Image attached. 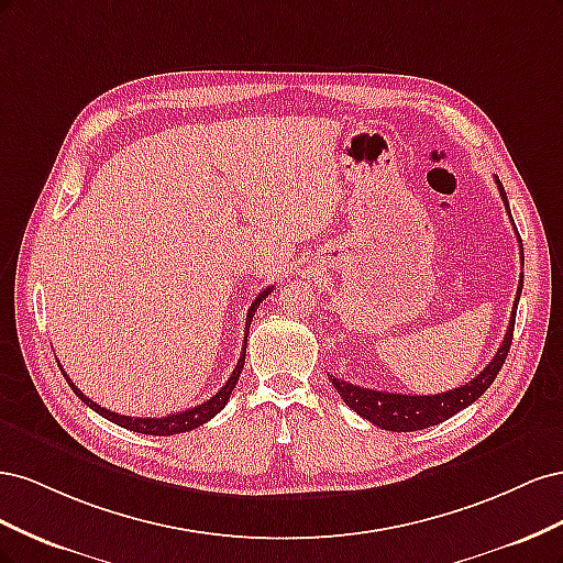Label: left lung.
Listing matches in <instances>:
<instances>
[{
    "label": "left lung",
    "instance_id": "left-lung-1",
    "mask_svg": "<svg viewBox=\"0 0 563 563\" xmlns=\"http://www.w3.org/2000/svg\"><path fill=\"white\" fill-rule=\"evenodd\" d=\"M500 197L505 201V209L509 213V203H507V195L503 190V183L496 178ZM512 218V213H509ZM519 249H521V265H523V246L519 240ZM521 286H523V275L519 279V288H517V298H515V308L521 296ZM515 317L517 310L509 317V327L505 331L503 345L498 347L496 356L488 362V366L474 376L470 383L460 385L451 391H439V395H395V391H380V389H366L360 385H352L347 380H340L335 376H331L333 387L338 389L340 399H343L354 413H360L362 418L371 420L373 424H378L383 430L389 432H416V430H424L432 428V424H439L449 420L451 416H455L457 411H463L470 404H474L479 399L484 391L490 387V383L496 380L498 371L505 364V356L509 352V345H512V335H515Z\"/></svg>",
    "mask_w": 563,
    "mask_h": 563
}]
</instances>
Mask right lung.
<instances>
[{"mask_svg": "<svg viewBox=\"0 0 563 563\" xmlns=\"http://www.w3.org/2000/svg\"><path fill=\"white\" fill-rule=\"evenodd\" d=\"M272 291H275V286H267L265 291L258 294V298H255V300L251 302V308H249V312H246V323H244L246 331H244L242 356H240V362H236L234 371L230 373L228 383H225L223 387H220L211 399H207V401L195 406V408H187V411L168 413V416H164V418H131V416H119V413L108 411V408H103V406H98L96 401H91L87 395H84L81 389L75 387V383H73L70 378H67V373H65L63 368H60V371H63V376H65L67 385H70V387L75 389V395H77L84 404H87L89 408H93V411H96L98 416H103V418H108L110 422L119 424V428L141 432V434H152V437H172V434H180V432H190V430L199 428V424L209 422L216 413H220V411H223V408H225V404H228V399H230V395H232V389H234L236 380H240V373H242V368H244V360H246V335H249L251 319H253L255 310H258V305L263 302V298L269 296Z\"/></svg>", "mask_w": 563, "mask_h": 563, "instance_id": "1", "label": "right lung"}]
</instances>
